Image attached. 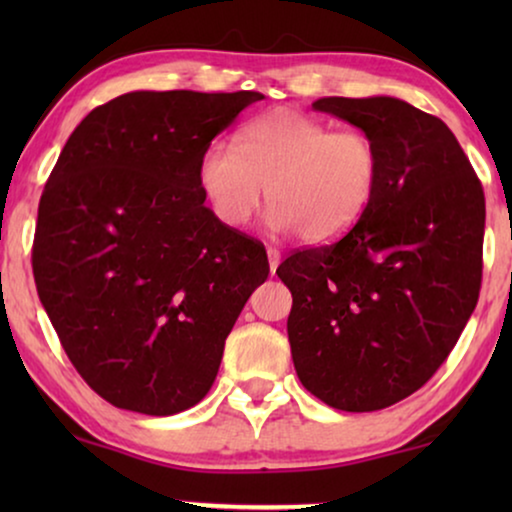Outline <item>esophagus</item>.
I'll use <instances>...</instances> for the list:
<instances>
[{"mask_svg": "<svg viewBox=\"0 0 512 512\" xmlns=\"http://www.w3.org/2000/svg\"><path fill=\"white\" fill-rule=\"evenodd\" d=\"M279 261H282V254H279V249L268 247V263H270V272H272V275H275Z\"/></svg>", "mask_w": 512, "mask_h": 512, "instance_id": "1", "label": "esophagus"}]
</instances>
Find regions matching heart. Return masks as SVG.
I'll return each instance as SVG.
<instances>
[{
    "label": "heart",
    "instance_id": "heart-1",
    "mask_svg": "<svg viewBox=\"0 0 512 512\" xmlns=\"http://www.w3.org/2000/svg\"><path fill=\"white\" fill-rule=\"evenodd\" d=\"M195 177L221 226H247L265 188L272 230H298L305 242L324 244L366 212L380 186L382 158L366 132L333 130L303 111L277 107L244 123L235 146L207 144Z\"/></svg>",
    "mask_w": 512,
    "mask_h": 512
}]
</instances>
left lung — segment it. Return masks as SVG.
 <instances>
[{
	"instance_id": "left-lung-1",
	"label": "left lung",
	"mask_w": 512,
	"mask_h": 512,
	"mask_svg": "<svg viewBox=\"0 0 512 512\" xmlns=\"http://www.w3.org/2000/svg\"><path fill=\"white\" fill-rule=\"evenodd\" d=\"M380 149L375 198L345 237L277 268L303 387L345 412L389 408L431 380L478 303L485 193L440 118L398 97H321Z\"/></svg>"
}]
</instances>
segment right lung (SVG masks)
Returning a JSON list of instances; mask_svg holds the SVG:
<instances>
[{"mask_svg": "<svg viewBox=\"0 0 512 512\" xmlns=\"http://www.w3.org/2000/svg\"><path fill=\"white\" fill-rule=\"evenodd\" d=\"M261 93L135 90L69 135L39 202L32 270L69 361L104 401L167 417L216 380L263 244L205 207L200 153Z\"/></svg>", "mask_w": 512, "mask_h": 512, "instance_id": "1", "label": "right lung"}]
</instances>
